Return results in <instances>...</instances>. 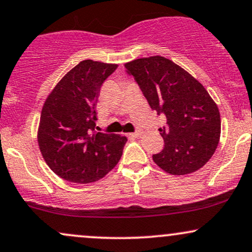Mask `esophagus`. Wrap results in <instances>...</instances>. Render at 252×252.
Masks as SVG:
<instances>
[{
	"mask_svg": "<svg viewBox=\"0 0 252 252\" xmlns=\"http://www.w3.org/2000/svg\"><path fill=\"white\" fill-rule=\"evenodd\" d=\"M142 135V131L141 130H138V131H136V132H131V134H129V136L130 137H139V136Z\"/></svg>",
	"mask_w": 252,
	"mask_h": 252,
	"instance_id": "34e87169",
	"label": "esophagus"
}]
</instances>
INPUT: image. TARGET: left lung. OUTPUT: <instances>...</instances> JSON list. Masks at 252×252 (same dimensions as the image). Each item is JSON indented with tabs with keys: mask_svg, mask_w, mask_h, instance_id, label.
Listing matches in <instances>:
<instances>
[{
	"mask_svg": "<svg viewBox=\"0 0 252 252\" xmlns=\"http://www.w3.org/2000/svg\"><path fill=\"white\" fill-rule=\"evenodd\" d=\"M135 77L148 103L164 114L166 126L159 130L164 148L154 162L171 175H188L201 169L214 155L220 137L217 104L192 75L163 56L124 63Z\"/></svg>",
	"mask_w": 252,
	"mask_h": 252,
	"instance_id": "8db88e82",
	"label": "left lung"
}]
</instances>
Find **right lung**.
<instances>
[{"label":"right lung","mask_w":252,"mask_h":252,"mask_svg":"<svg viewBox=\"0 0 252 252\" xmlns=\"http://www.w3.org/2000/svg\"><path fill=\"white\" fill-rule=\"evenodd\" d=\"M117 64L84 60L51 90L39 118L37 142L48 166L72 183H93L115 168L126 137L95 131V105Z\"/></svg>","instance_id":"obj_1"}]
</instances>
